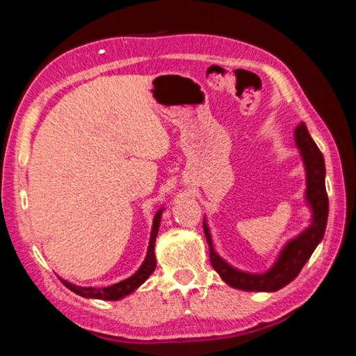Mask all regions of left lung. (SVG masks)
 <instances>
[{
	"instance_id": "obj_1",
	"label": "left lung",
	"mask_w": 356,
	"mask_h": 356,
	"mask_svg": "<svg viewBox=\"0 0 356 356\" xmlns=\"http://www.w3.org/2000/svg\"><path fill=\"white\" fill-rule=\"evenodd\" d=\"M295 144L303 161L306 188L305 202L309 207L311 221L309 226L301 231L298 236L287 240L280 250L276 261L267 272L250 273L225 261L213 248V240L210 236V229L206 216H204V234H206L210 262L215 272L221 276V280L227 286L246 292H276L287 286L297 278L303 268V265L309 261V257L317 245L322 242L325 229L328 221V196L325 190V160L318 147L312 140L305 122L295 127L293 131Z\"/></svg>"
}]
</instances>
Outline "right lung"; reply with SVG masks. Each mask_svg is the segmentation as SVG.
<instances>
[{
	"label": "right lung",
	"mask_w": 356,
	"mask_h": 356,
	"mask_svg": "<svg viewBox=\"0 0 356 356\" xmlns=\"http://www.w3.org/2000/svg\"><path fill=\"white\" fill-rule=\"evenodd\" d=\"M165 212V206H161L154 216L152 221V231H150V238H149V246H147V254L144 262L141 264V267L136 270V272L130 276V278L118 282V284L108 286V287H83V286H76L74 282H70L67 280H61L63 284L70 289L72 292L80 295V297L84 298H95V300H108V301H118L122 300L129 295L134 293L138 287H141V284L147 281L150 275L154 273V270L156 267V259H155V238L159 236V229H160V221H161V215Z\"/></svg>",
	"instance_id": "add662e5"
}]
</instances>
